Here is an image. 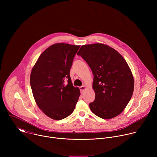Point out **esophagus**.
Instances as JSON below:
<instances>
[{
    "instance_id": "34e87169",
    "label": "esophagus",
    "mask_w": 157,
    "mask_h": 157,
    "mask_svg": "<svg viewBox=\"0 0 157 157\" xmlns=\"http://www.w3.org/2000/svg\"><path fill=\"white\" fill-rule=\"evenodd\" d=\"M79 89H80V91H81V92L82 93H83V91L85 90L86 89V87L85 86H81V87H79Z\"/></svg>"
}]
</instances>
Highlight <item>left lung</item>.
I'll use <instances>...</instances> for the list:
<instances>
[{"mask_svg": "<svg viewBox=\"0 0 157 157\" xmlns=\"http://www.w3.org/2000/svg\"><path fill=\"white\" fill-rule=\"evenodd\" d=\"M78 55L87 62L94 75L95 100L89 107L97 116L110 119L126 107L133 92L134 79L125 59L102 43L82 45Z\"/></svg>", "mask_w": 157, "mask_h": 157, "instance_id": "left-lung-1", "label": "left lung"}]
</instances>
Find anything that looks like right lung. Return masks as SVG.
I'll return each instance as SVG.
<instances>
[{
    "label": "right lung",
    "mask_w": 157,
    "mask_h": 157,
    "mask_svg": "<svg viewBox=\"0 0 157 157\" xmlns=\"http://www.w3.org/2000/svg\"><path fill=\"white\" fill-rule=\"evenodd\" d=\"M79 47L64 43L53 44L40 55L32 70L30 86L35 102L52 119L69 116L78 101L79 89L73 86L70 72Z\"/></svg>",
    "instance_id": "1"
}]
</instances>
